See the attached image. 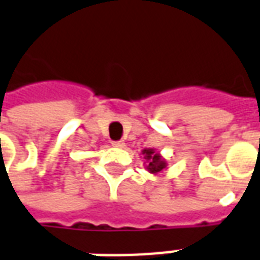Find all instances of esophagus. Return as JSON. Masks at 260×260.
I'll list each match as a JSON object with an SVG mask.
<instances>
[{
  "instance_id": "34e87169",
  "label": "esophagus",
  "mask_w": 260,
  "mask_h": 260,
  "mask_svg": "<svg viewBox=\"0 0 260 260\" xmlns=\"http://www.w3.org/2000/svg\"><path fill=\"white\" fill-rule=\"evenodd\" d=\"M112 146L117 148H122V147H125V143H124L122 140H117V142H112Z\"/></svg>"
}]
</instances>
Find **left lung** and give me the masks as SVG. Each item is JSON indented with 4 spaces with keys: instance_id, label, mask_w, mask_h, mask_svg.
<instances>
[{
    "instance_id": "8db88e82",
    "label": "left lung",
    "mask_w": 260,
    "mask_h": 260,
    "mask_svg": "<svg viewBox=\"0 0 260 260\" xmlns=\"http://www.w3.org/2000/svg\"><path fill=\"white\" fill-rule=\"evenodd\" d=\"M142 154L144 155V159L147 162V166H146V169L152 174H159L162 173L164 170L166 169V161L162 158V155L159 152H156L154 148H144Z\"/></svg>"
}]
</instances>
